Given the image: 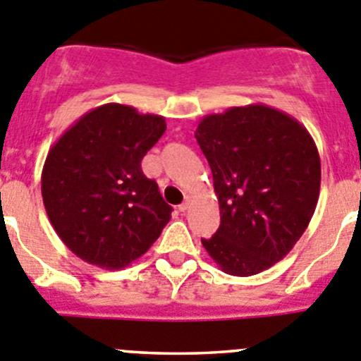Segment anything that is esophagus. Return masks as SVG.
<instances>
[{"label":"esophagus","instance_id":"obj_1","mask_svg":"<svg viewBox=\"0 0 361 361\" xmlns=\"http://www.w3.org/2000/svg\"><path fill=\"white\" fill-rule=\"evenodd\" d=\"M190 208V202L188 201H185V202H181L180 206H178V209H180V212H187V209Z\"/></svg>","mask_w":361,"mask_h":361}]
</instances>
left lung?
<instances>
[{"label":"left lung","instance_id":"left-lung-1","mask_svg":"<svg viewBox=\"0 0 361 361\" xmlns=\"http://www.w3.org/2000/svg\"><path fill=\"white\" fill-rule=\"evenodd\" d=\"M195 139L220 206L219 229L202 247L224 274H261L291 252L316 212V142L298 120L262 104L208 114Z\"/></svg>","mask_w":361,"mask_h":361}]
</instances>
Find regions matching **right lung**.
Returning a JSON list of instances; mask_svg holds the SVG:
<instances>
[{
	"mask_svg": "<svg viewBox=\"0 0 361 361\" xmlns=\"http://www.w3.org/2000/svg\"><path fill=\"white\" fill-rule=\"evenodd\" d=\"M166 118L104 104L80 116L47 153L42 197L52 227L82 261L121 269L141 257L171 220L141 160Z\"/></svg>",
	"mask_w": 361,
	"mask_h": 361,
	"instance_id": "right-lung-1",
	"label": "right lung"
}]
</instances>
